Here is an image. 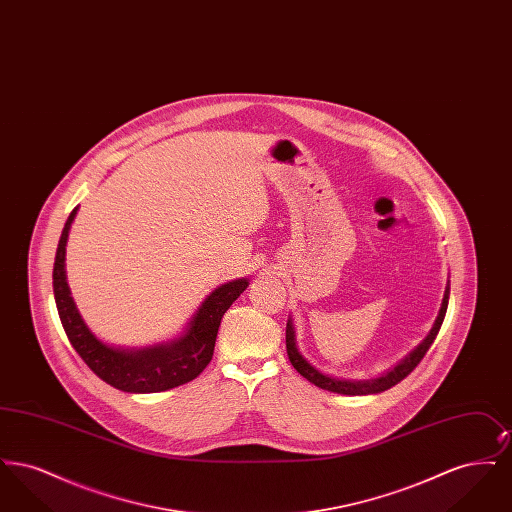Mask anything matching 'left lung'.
I'll return each instance as SVG.
<instances>
[{"mask_svg": "<svg viewBox=\"0 0 512 512\" xmlns=\"http://www.w3.org/2000/svg\"><path fill=\"white\" fill-rule=\"evenodd\" d=\"M447 303H449V282L443 293V301H441V309H439L438 318L430 330V334L424 338V341L414 349L409 357H405L397 366H393L386 374H382L380 378H372V380H345V378H334L328 376L324 372H320L318 368L311 365L297 349L295 345V330H293L292 318L288 320L286 326V349H288V357L292 361L293 368L307 378L311 384H315L317 388L322 390L334 391V393H343V395H370V393H380V391L390 390L395 384H399L403 378H407L413 372L416 365L424 359L426 351L430 349V345L436 340L441 322L447 313Z\"/></svg>", "mask_w": 512, "mask_h": 512, "instance_id": "obj_1", "label": "left lung"}]
</instances>
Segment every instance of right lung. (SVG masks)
Masks as SVG:
<instances>
[{
	"mask_svg": "<svg viewBox=\"0 0 512 512\" xmlns=\"http://www.w3.org/2000/svg\"><path fill=\"white\" fill-rule=\"evenodd\" d=\"M78 207L65 222L61 232L55 263H53V295L65 334L82 361L98 374L103 382L128 393H155L188 384L211 363L222 315L249 286L247 278H238L209 293L188 322L184 334L167 343L149 345L144 349H124L107 345L96 338L80 317L67 284L65 253L69 230Z\"/></svg>",
	"mask_w": 512,
	"mask_h": 512,
	"instance_id": "obj_1",
	"label": "right lung"
}]
</instances>
